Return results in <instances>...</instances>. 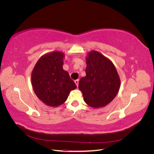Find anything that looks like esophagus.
Wrapping results in <instances>:
<instances>
[{
	"label": "esophagus",
	"instance_id": "obj_1",
	"mask_svg": "<svg viewBox=\"0 0 154 154\" xmlns=\"http://www.w3.org/2000/svg\"><path fill=\"white\" fill-rule=\"evenodd\" d=\"M74 82H75V83H76V86L78 87V83H79V80H76L75 81H74Z\"/></svg>",
	"mask_w": 154,
	"mask_h": 154
}]
</instances>
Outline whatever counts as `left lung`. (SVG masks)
Returning <instances> with one entry per match:
<instances>
[{"label": "left lung", "mask_w": 154, "mask_h": 154, "mask_svg": "<svg viewBox=\"0 0 154 154\" xmlns=\"http://www.w3.org/2000/svg\"><path fill=\"white\" fill-rule=\"evenodd\" d=\"M86 76L79 82L78 88L85 103L92 108L108 105L118 93L120 78L114 65L96 51L86 58Z\"/></svg>", "instance_id": "obj_1"}]
</instances>
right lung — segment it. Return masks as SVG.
Listing matches in <instances>:
<instances>
[{"label": "right lung", "mask_w": 154, "mask_h": 154, "mask_svg": "<svg viewBox=\"0 0 154 154\" xmlns=\"http://www.w3.org/2000/svg\"><path fill=\"white\" fill-rule=\"evenodd\" d=\"M64 53L53 51L43 55L31 74V83L36 96L49 106H58L67 99L76 85L63 69Z\"/></svg>", "instance_id": "add662e5"}]
</instances>
